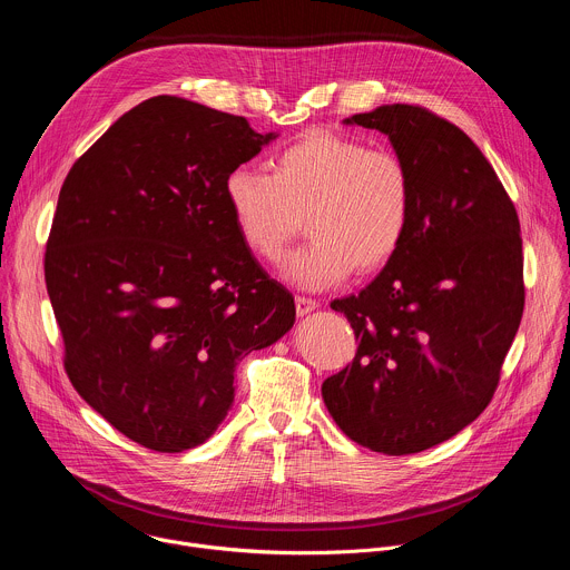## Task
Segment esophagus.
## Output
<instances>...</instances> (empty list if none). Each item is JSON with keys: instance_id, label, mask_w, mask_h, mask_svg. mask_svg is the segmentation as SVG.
Segmentation results:
<instances>
[{"instance_id": "obj_1", "label": "esophagus", "mask_w": 570, "mask_h": 570, "mask_svg": "<svg viewBox=\"0 0 570 570\" xmlns=\"http://www.w3.org/2000/svg\"><path fill=\"white\" fill-rule=\"evenodd\" d=\"M315 308H317V302H315V299L304 297V295H297V297H295V311H297V315H306V313H311V311H315Z\"/></svg>"}]
</instances>
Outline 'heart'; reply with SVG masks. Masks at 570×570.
<instances>
[{
  "mask_svg": "<svg viewBox=\"0 0 570 570\" xmlns=\"http://www.w3.org/2000/svg\"><path fill=\"white\" fill-rule=\"evenodd\" d=\"M273 174L240 165L225 178V198L243 243L275 262L299 234L284 275L302 288H324L385 268L401 250L413 220V176L390 148L308 130L275 153Z\"/></svg>",
  "mask_w": 570,
  "mask_h": 570,
  "instance_id": "heart-1",
  "label": "heart"
}]
</instances>
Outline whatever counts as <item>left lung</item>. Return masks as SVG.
Instances as JSON below:
<instances>
[{
  "instance_id": "8db88e82",
  "label": "left lung",
  "mask_w": 570,
  "mask_h": 570,
  "mask_svg": "<svg viewBox=\"0 0 570 570\" xmlns=\"http://www.w3.org/2000/svg\"><path fill=\"white\" fill-rule=\"evenodd\" d=\"M345 124L390 137L415 203L394 259L358 295L332 302L358 350L322 399L356 444L420 453L471 424L499 387L525 304L521 225L482 150L444 117L392 104Z\"/></svg>"
}]
</instances>
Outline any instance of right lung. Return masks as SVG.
<instances>
[{
  "label": "right lung",
  "mask_w": 570,
  "mask_h": 570,
  "mask_svg": "<svg viewBox=\"0 0 570 570\" xmlns=\"http://www.w3.org/2000/svg\"><path fill=\"white\" fill-rule=\"evenodd\" d=\"M273 132L159 95L69 169L45 253L65 372L128 440L180 453L234 401V367L295 322L288 291L243 243L225 178Z\"/></svg>",
  "instance_id": "right-lung-1"
}]
</instances>
